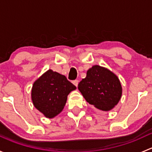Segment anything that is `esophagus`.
Returning a JSON list of instances; mask_svg holds the SVG:
<instances>
[{"label": "esophagus", "instance_id": "1", "mask_svg": "<svg viewBox=\"0 0 152 152\" xmlns=\"http://www.w3.org/2000/svg\"><path fill=\"white\" fill-rule=\"evenodd\" d=\"M73 85H74L75 86H76V87H77L78 84H79V81L76 80H76H73Z\"/></svg>", "mask_w": 152, "mask_h": 152}]
</instances>
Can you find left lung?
I'll use <instances>...</instances> for the list:
<instances>
[{"label": "left lung", "mask_w": 152, "mask_h": 152, "mask_svg": "<svg viewBox=\"0 0 152 152\" xmlns=\"http://www.w3.org/2000/svg\"><path fill=\"white\" fill-rule=\"evenodd\" d=\"M89 104L104 111L112 110L121 99L122 88L118 78L108 69L94 65L78 85Z\"/></svg>", "instance_id": "1"}]
</instances>
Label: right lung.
Instances as JSON below:
<instances>
[{
  "label": "right lung",
  "mask_w": 152,
  "mask_h": 152,
  "mask_svg": "<svg viewBox=\"0 0 152 152\" xmlns=\"http://www.w3.org/2000/svg\"><path fill=\"white\" fill-rule=\"evenodd\" d=\"M76 88L65 76L48 70L34 83L32 102L45 117L52 118L62 111L67 95Z\"/></svg>",
  "instance_id": "add662e5"
}]
</instances>
